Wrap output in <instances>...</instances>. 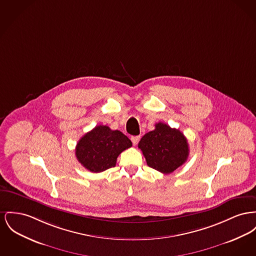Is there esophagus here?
Listing matches in <instances>:
<instances>
[{
  "instance_id": "1",
  "label": "esophagus",
  "mask_w": 256,
  "mask_h": 256,
  "mask_svg": "<svg viewBox=\"0 0 256 256\" xmlns=\"http://www.w3.org/2000/svg\"><path fill=\"white\" fill-rule=\"evenodd\" d=\"M130 139H132V142L134 143V145H137V143L140 140V136H132Z\"/></svg>"
}]
</instances>
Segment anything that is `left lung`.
Here are the masks:
<instances>
[{"label":"left lung","instance_id":"left-lung-1","mask_svg":"<svg viewBox=\"0 0 256 256\" xmlns=\"http://www.w3.org/2000/svg\"><path fill=\"white\" fill-rule=\"evenodd\" d=\"M138 148L148 166L164 174H170L182 166L190 152L184 136L164 122L156 124V128L141 138Z\"/></svg>","mask_w":256,"mask_h":256}]
</instances>
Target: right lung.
<instances>
[{"mask_svg":"<svg viewBox=\"0 0 256 256\" xmlns=\"http://www.w3.org/2000/svg\"><path fill=\"white\" fill-rule=\"evenodd\" d=\"M132 146V141L120 130L100 124L81 137L76 145V156L86 169L100 173L116 166L118 156Z\"/></svg>","mask_w":256,"mask_h":256,"instance_id":"1","label":"right lung"}]
</instances>
